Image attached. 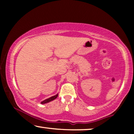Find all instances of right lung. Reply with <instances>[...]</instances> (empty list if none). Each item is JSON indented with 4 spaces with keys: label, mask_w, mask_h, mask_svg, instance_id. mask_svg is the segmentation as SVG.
Wrapping results in <instances>:
<instances>
[{
    "label": "right lung",
    "mask_w": 134,
    "mask_h": 134,
    "mask_svg": "<svg viewBox=\"0 0 134 134\" xmlns=\"http://www.w3.org/2000/svg\"><path fill=\"white\" fill-rule=\"evenodd\" d=\"M57 96H58V94H56V95H55V96H54L51 97V98L43 100V101H42L41 102V104H46V103H47V102H49L52 101V100H54L55 99H56L57 98Z\"/></svg>",
    "instance_id": "add662e5"
}]
</instances>
